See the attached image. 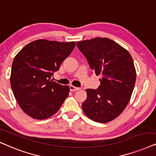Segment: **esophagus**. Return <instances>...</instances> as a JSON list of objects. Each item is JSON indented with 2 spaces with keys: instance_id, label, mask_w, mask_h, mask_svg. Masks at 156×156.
<instances>
[{
  "instance_id": "esophagus-1",
  "label": "esophagus",
  "mask_w": 156,
  "mask_h": 156,
  "mask_svg": "<svg viewBox=\"0 0 156 156\" xmlns=\"http://www.w3.org/2000/svg\"><path fill=\"white\" fill-rule=\"evenodd\" d=\"M80 89V88H78V87H75L73 86H70V90L72 92H74V91H77V90H79Z\"/></svg>"
}]
</instances>
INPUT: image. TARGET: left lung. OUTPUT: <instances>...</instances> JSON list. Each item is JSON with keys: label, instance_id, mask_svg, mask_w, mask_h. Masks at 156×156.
<instances>
[{"label": "left lung", "instance_id": "8db88e82", "mask_svg": "<svg viewBox=\"0 0 156 156\" xmlns=\"http://www.w3.org/2000/svg\"><path fill=\"white\" fill-rule=\"evenodd\" d=\"M91 69L101 76L97 90L86 89L84 113L93 121L108 123L118 117L129 103L136 80L133 58L127 50L107 38L77 42Z\"/></svg>", "mask_w": 156, "mask_h": 156}]
</instances>
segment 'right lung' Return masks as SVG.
<instances>
[{
    "label": "right lung",
    "instance_id": "obj_1",
    "mask_svg": "<svg viewBox=\"0 0 156 156\" xmlns=\"http://www.w3.org/2000/svg\"><path fill=\"white\" fill-rule=\"evenodd\" d=\"M76 42L39 39L23 48L14 58L10 86L25 113L38 120L56 113L68 96L70 88L51 80Z\"/></svg>",
    "mask_w": 156,
    "mask_h": 156
}]
</instances>
